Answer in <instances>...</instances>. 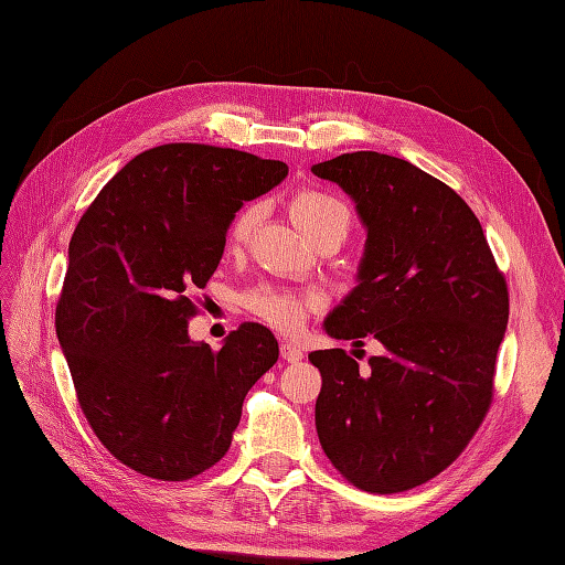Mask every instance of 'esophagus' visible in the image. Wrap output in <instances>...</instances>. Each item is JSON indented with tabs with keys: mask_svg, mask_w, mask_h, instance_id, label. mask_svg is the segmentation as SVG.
Segmentation results:
<instances>
[{
	"mask_svg": "<svg viewBox=\"0 0 565 565\" xmlns=\"http://www.w3.org/2000/svg\"><path fill=\"white\" fill-rule=\"evenodd\" d=\"M279 353H281V358L286 360V363H298V360H302V351L298 349V345H294V343H281V349H279Z\"/></svg>",
	"mask_w": 565,
	"mask_h": 565,
	"instance_id": "esophagus-1",
	"label": "esophagus"
}]
</instances>
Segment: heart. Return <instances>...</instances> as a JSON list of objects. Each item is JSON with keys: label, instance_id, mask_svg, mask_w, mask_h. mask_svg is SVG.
<instances>
[{"label": "heart", "instance_id": "b5f03b06", "mask_svg": "<svg viewBox=\"0 0 565 565\" xmlns=\"http://www.w3.org/2000/svg\"><path fill=\"white\" fill-rule=\"evenodd\" d=\"M288 212H291L294 222L306 231L310 238L322 234L324 228L334 226L343 228L345 234V228H349L351 222L349 210H345L343 202L322 191H300L291 200V205H288ZM255 222V207H245L243 212H238L228 228V248H241V245L250 238ZM245 306L269 327L279 331H296L315 310H320V298L315 294L286 291V288L277 286H257L245 296Z\"/></svg>", "mask_w": 565, "mask_h": 565}]
</instances>
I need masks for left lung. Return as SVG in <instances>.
<instances>
[{
  "label": "left lung",
  "instance_id": "8db88e82",
  "mask_svg": "<svg viewBox=\"0 0 565 565\" xmlns=\"http://www.w3.org/2000/svg\"><path fill=\"white\" fill-rule=\"evenodd\" d=\"M312 173L339 183L367 228L358 286L324 331L384 349L370 370L343 349L308 355L322 374L317 437L345 480L396 494L451 466L482 425L509 288L468 202L406 159L349 152Z\"/></svg>",
  "mask_w": 565,
  "mask_h": 565
}]
</instances>
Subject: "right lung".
I'll return each instance as SVG.
<instances>
[{
  "mask_svg": "<svg viewBox=\"0 0 565 565\" xmlns=\"http://www.w3.org/2000/svg\"><path fill=\"white\" fill-rule=\"evenodd\" d=\"M286 177L279 159L159 145L99 191L71 236L56 337L97 439L140 475L181 482L222 460L245 394L277 363V339L255 322L220 351L191 341L188 294L210 281L243 202Z\"/></svg>",
  "mask_w": 565,
  "mask_h": 565,
  "instance_id": "1",
  "label": "right lung"
}]
</instances>
